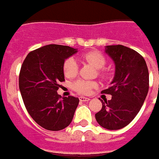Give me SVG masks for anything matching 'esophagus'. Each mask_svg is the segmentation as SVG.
<instances>
[{"mask_svg": "<svg viewBox=\"0 0 159 159\" xmlns=\"http://www.w3.org/2000/svg\"><path fill=\"white\" fill-rule=\"evenodd\" d=\"M80 102H89V101H90V98L84 97H80Z\"/></svg>", "mask_w": 159, "mask_h": 159, "instance_id": "34e87169", "label": "esophagus"}]
</instances>
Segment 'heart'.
Listing matches in <instances>:
<instances>
[{"instance_id": "obj_1", "label": "heart", "mask_w": 159, "mask_h": 159, "mask_svg": "<svg viewBox=\"0 0 159 159\" xmlns=\"http://www.w3.org/2000/svg\"><path fill=\"white\" fill-rule=\"evenodd\" d=\"M82 58L84 59L85 62L91 63L96 68L98 69V75L101 78L105 80H109L112 77V73L104 68V66L107 63L106 57L99 51H90L84 53L82 55ZM63 74L68 78H73L77 75L79 70L78 62L76 59L73 57H68L65 59L62 66ZM97 86V82L91 80H78L75 81L72 84L71 87L77 93L81 95H87L91 91L92 89Z\"/></svg>"}]
</instances>
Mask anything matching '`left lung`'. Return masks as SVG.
Here are the masks:
<instances>
[{
  "mask_svg": "<svg viewBox=\"0 0 159 159\" xmlns=\"http://www.w3.org/2000/svg\"><path fill=\"white\" fill-rule=\"evenodd\" d=\"M106 52L114 61L115 75L102 93L112 99L102 101L95 116L102 127L115 130L128 125L139 113L149 89V73L145 59L135 50L116 45L107 46Z\"/></svg>",
  "mask_w": 159,
  "mask_h": 159,
  "instance_id": "obj_1",
  "label": "left lung"
}]
</instances>
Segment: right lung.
<instances>
[{"label":"right lung","mask_w":159,"mask_h":159,"mask_svg":"<svg viewBox=\"0 0 159 159\" xmlns=\"http://www.w3.org/2000/svg\"><path fill=\"white\" fill-rule=\"evenodd\" d=\"M77 50L47 45L34 50L24 59L19 73V90L31 118L42 128L57 131L70 125L79 98L57 94L63 82V62Z\"/></svg>","instance_id":"1"}]
</instances>
